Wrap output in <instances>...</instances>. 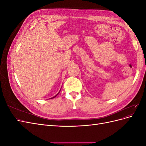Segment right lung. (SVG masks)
Segmentation results:
<instances>
[{
  "instance_id": "1",
  "label": "right lung",
  "mask_w": 146,
  "mask_h": 146,
  "mask_svg": "<svg viewBox=\"0 0 146 146\" xmlns=\"http://www.w3.org/2000/svg\"><path fill=\"white\" fill-rule=\"evenodd\" d=\"M60 92V91H59V92ZM59 92H58V93H59ZM58 94H56V96H54V97H53V98H52V99H53V98H55V97H56V96H57V95H58Z\"/></svg>"
}]
</instances>
